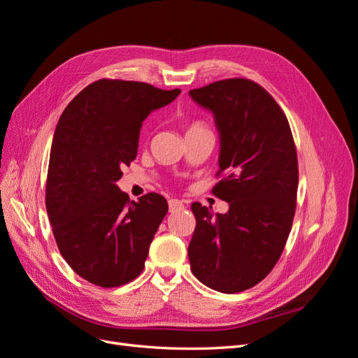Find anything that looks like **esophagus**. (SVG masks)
Segmentation results:
<instances>
[{
    "label": "esophagus",
    "mask_w": 358,
    "mask_h": 358,
    "mask_svg": "<svg viewBox=\"0 0 358 358\" xmlns=\"http://www.w3.org/2000/svg\"><path fill=\"white\" fill-rule=\"evenodd\" d=\"M183 206H185V203H183L182 200H178V199L169 200V210H170V212L180 210V209H183Z\"/></svg>",
    "instance_id": "esophagus-1"
}]
</instances>
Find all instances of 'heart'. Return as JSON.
Here are the masks:
<instances>
[{
	"mask_svg": "<svg viewBox=\"0 0 358 358\" xmlns=\"http://www.w3.org/2000/svg\"><path fill=\"white\" fill-rule=\"evenodd\" d=\"M199 128H203V124L201 122H192V124H189L188 125V128H187V131H192V129H199Z\"/></svg>",
	"mask_w": 358,
	"mask_h": 358,
	"instance_id": "obj_1",
	"label": "heart"
}]
</instances>
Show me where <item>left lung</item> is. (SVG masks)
I'll return each instance as SVG.
<instances>
[{
  "label": "left lung",
  "instance_id": "1",
  "mask_svg": "<svg viewBox=\"0 0 358 358\" xmlns=\"http://www.w3.org/2000/svg\"><path fill=\"white\" fill-rule=\"evenodd\" d=\"M213 113L222 179L213 187L229 212L213 215L192 203L196 230L188 246L194 276L233 294L272 272L284 251L296 212L299 166L288 119L263 86L225 79L189 91Z\"/></svg>",
  "mask_w": 358,
  "mask_h": 358
}]
</instances>
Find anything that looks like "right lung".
<instances>
[{"mask_svg":"<svg viewBox=\"0 0 358 358\" xmlns=\"http://www.w3.org/2000/svg\"><path fill=\"white\" fill-rule=\"evenodd\" d=\"M179 94L143 82L101 79L76 95L59 117L46 209L61 255L94 285L121 287L142 273L169 204L157 192L129 201L116 182L136 159L148 115Z\"/></svg>","mask_w":358,"mask_h":358,"instance_id":"1","label":"right lung"}]
</instances>
